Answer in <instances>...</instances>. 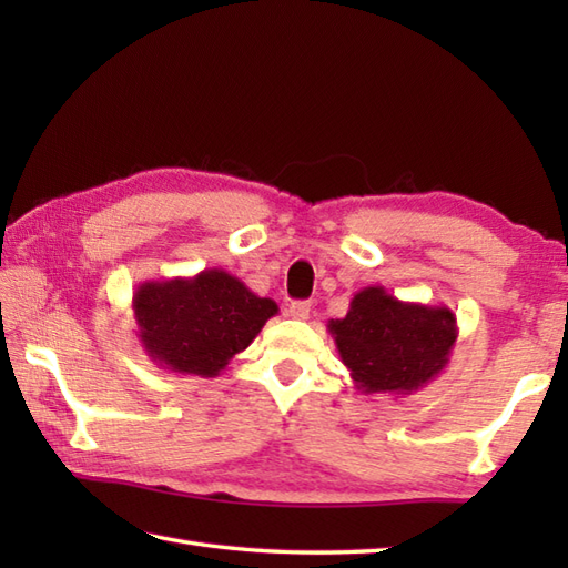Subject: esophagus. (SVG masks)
<instances>
[{"instance_id":"obj_1","label":"esophagus","mask_w":568,"mask_h":568,"mask_svg":"<svg viewBox=\"0 0 568 568\" xmlns=\"http://www.w3.org/2000/svg\"><path fill=\"white\" fill-rule=\"evenodd\" d=\"M285 315L291 317V320H307L310 317V303H303V300H297V303L287 305Z\"/></svg>"}]
</instances>
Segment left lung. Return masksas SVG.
<instances>
[{
  "instance_id": "1",
  "label": "left lung",
  "mask_w": 568,
  "mask_h": 568,
  "mask_svg": "<svg viewBox=\"0 0 568 568\" xmlns=\"http://www.w3.org/2000/svg\"><path fill=\"white\" fill-rule=\"evenodd\" d=\"M327 329L356 390L366 395L425 388L449 364L458 336L446 305L403 303L381 285L358 291L346 317L329 320Z\"/></svg>"
}]
</instances>
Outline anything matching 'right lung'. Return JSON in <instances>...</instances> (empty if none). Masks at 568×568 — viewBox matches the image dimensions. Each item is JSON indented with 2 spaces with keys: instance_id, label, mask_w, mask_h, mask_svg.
<instances>
[{
  "instance_id": "obj_1",
  "label": "right lung",
  "mask_w": 568,
  "mask_h": 568,
  "mask_svg": "<svg viewBox=\"0 0 568 568\" xmlns=\"http://www.w3.org/2000/svg\"><path fill=\"white\" fill-rule=\"evenodd\" d=\"M131 307L136 336L153 364L200 378L220 376L277 315L271 297L251 293L222 268L141 283Z\"/></svg>"
}]
</instances>
